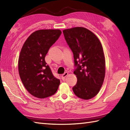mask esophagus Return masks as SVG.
Wrapping results in <instances>:
<instances>
[{"label":"esophagus","mask_w":130,"mask_h":130,"mask_svg":"<svg viewBox=\"0 0 130 130\" xmlns=\"http://www.w3.org/2000/svg\"><path fill=\"white\" fill-rule=\"evenodd\" d=\"M68 72H65L64 74H63L62 75H61V78H62V80H64L65 79L66 77H67L68 75Z\"/></svg>","instance_id":"obj_1"}]
</instances>
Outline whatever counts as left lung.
I'll return each instance as SVG.
<instances>
[{"instance_id":"left-lung-1","label":"left lung","mask_w":130,"mask_h":130,"mask_svg":"<svg viewBox=\"0 0 130 130\" xmlns=\"http://www.w3.org/2000/svg\"><path fill=\"white\" fill-rule=\"evenodd\" d=\"M63 34L77 66L74 71L77 83L73 92L81 99H92L100 90L106 74L103 47L96 36L84 27L63 29Z\"/></svg>"}]
</instances>
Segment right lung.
<instances>
[{
  "label": "right lung",
  "mask_w": 130,
  "mask_h": 130,
  "mask_svg": "<svg viewBox=\"0 0 130 130\" xmlns=\"http://www.w3.org/2000/svg\"><path fill=\"white\" fill-rule=\"evenodd\" d=\"M61 34L60 29H40L27 38L18 59V71L27 91L38 98H45L56 92L60 83L52 74L45 57L49 48Z\"/></svg>",
  "instance_id": "add662e5"
}]
</instances>
